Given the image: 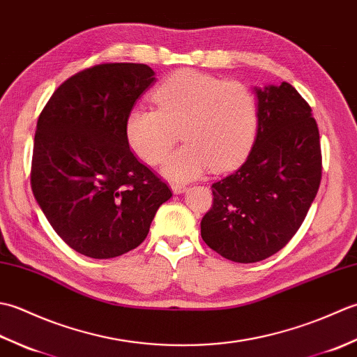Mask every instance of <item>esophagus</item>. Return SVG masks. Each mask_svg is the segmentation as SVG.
Returning a JSON list of instances; mask_svg holds the SVG:
<instances>
[{"label":"esophagus","instance_id":"esophagus-1","mask_svg":"<svg viewBox=\"0 0 357 357\" xmlns=\"http://www.w3.org/2000/svg\"><path fill=\"white\" fill-rule=\"evenodd\" d=\"M170 187H172V192H173V193H176V195L184 193V192H185V188H187V185H185V184H183V183H173Z\"/></svg>","mask_w":357,"mask_h":357}]
</instances>
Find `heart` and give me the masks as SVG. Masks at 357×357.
I'll return each instance as SVG.
<instances>
[{"label":"heart","instance_id":"obj_1","mask_svg":"<svg viewBox=\"0 0 357 357\" xmlns=\"http://www.w3.org/2000/svg\"><path fill=\"white\" fill-rule=\"evenodd\" d=\"M151 98L156 109L136 107L127 115V142L144 162L156 165L181 130L185 144L162 167L173 181L193 179L207 167L213 172L230 169L245 156L256 138V96L239 81L181 70L167 78Z\"/></svg>","mask_w":357,"mask_h":357}]
</instances>
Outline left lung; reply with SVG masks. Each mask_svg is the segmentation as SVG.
<instances>
[{"label":"left lung","mask_w":357,"mask_h":357,"mask_svg":"<svg viewBox=\"0 0 357 357\" xmlns=\"http://www.w3.org/2000/svg\"><path fill=\"white\" fill-rule=\"evenodd\" d=\"M259 112L247 161L211 185L213 206L201 236L233 262L278 253L304 222L319 190L322 155L312 107L288 82L255 87Z\"/></svg>","instance_id":"1"}]
</instances>
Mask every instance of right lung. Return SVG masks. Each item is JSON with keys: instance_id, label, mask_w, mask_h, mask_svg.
<instances>
[{"instance_id": "obj_1", "label": "right lung", "mask_w": 357, "mask_h": 357, "mask_svg": "<svg viewBox=\"0 0 357 357\" xmlns=\"http://www.w3.org/2000/svg\"><path fill=\"white\" fill-rule=\"evenodd\" d=\"M153 82L146 64H98L64 81L38 118L33 196L58 236L93 259L138 247L172 196L126 136L127 115Z\"/></svg>"}]
</instances>
